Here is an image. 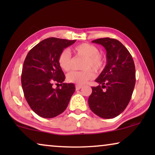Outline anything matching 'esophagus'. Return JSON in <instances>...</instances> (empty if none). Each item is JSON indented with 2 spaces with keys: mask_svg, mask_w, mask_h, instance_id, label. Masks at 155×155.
Instances as JSON below:
<instances>
[{
  "mask_svg": "<svg viewBox=\"0 0 155 155\" xmlns=\"http://www.w3.org/2000/svg\"><path fill=\"white\" fill-rule=\"evenodd\" d=\"M82 87V85H78V84H76L75 85V89L76 90H79Z\"/></svg>",
  "mask_w": 155,
  "mask_h": 155,
  "instance_id": "34e87169",
  "label": "esophagus"
}]
</instances>
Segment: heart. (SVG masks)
Instances as JSON below:
<instances>
[{
  "label": "heart",
  "mask_w": 155,
  "mask_h": 155,
  "mask_svg": "<svg viewBox=\"0 0 155 155\" xmlns=\"http://www.w3.org/2000/svg\"><path fill=\"white\" fill-rule=\"evenodd\" d=\"M74 51L78 54L87 57L84 63V68H92L95 71H99L104 66L103 57L99 54V48L92 44L83 43L78 44L74 48ZM71 54L68 50H63L59 54L58 63L63 71H68L71 68ZM94 78V73L92 69L78 71H73L67 75L68 82L78 85L85 84L89 80Z\"/></svg>",
  "instance_id": "1"
}]
</instances>
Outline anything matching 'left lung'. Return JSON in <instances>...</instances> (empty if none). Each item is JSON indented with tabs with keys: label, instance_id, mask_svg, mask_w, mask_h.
Masks as SVG:
<instances>
[{
	"label": "left lung",
	"instance_id": "1",
	"mask_svg": "<svg viewBox=\"0 0 155 155\" xmlns=\"http://www.w3.org/2000/svg\"><path fill=\"white\" fill-rule=\"evenodd\" d=\"M107 51V65L95 80L89 107L99 117L113 118L124 111L130 101L135 84V68L128 49L115 39L101 38L92 41Z\"/></svg>",
	"mask_w": 155,
	"mask_h": 155
}]
</instances>
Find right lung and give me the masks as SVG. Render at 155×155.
Segmentation results:
<instances>
[{
  "label": "right lung",
  "instance_id": "obj_1",
  "mask_svg": "<svg viewBox=\"0 0 155 155\" xmlns=\"http://www.w3.org/2000/svg\"><path fill=\"white\" fill-rule=\"evenodd\" d=\"M75 41L47 38L34 46L25 58L21 76L22 90L29 107L41 117L51 118L62 114L75 92V84L63 83L65 78L58 58ZM54 82L61 83V87L53 88Z\"/></svg>",
  "mask_w": 155,
  "mask_h": 155
}]
</instances>
